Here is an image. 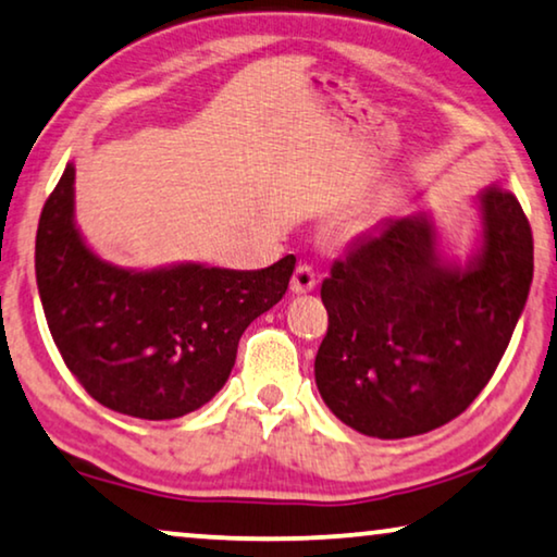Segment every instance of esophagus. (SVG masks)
Segmentation results:
<instances>
[{
  "instance_id": "esophagus-1",
  "label": "esophagus",
  "mask_w": 557,
  "mask_h": 557,
  "mask_svg": "<svg viewBox=\"0 0 557 557\" xmlns=\"http://www.w3.org/2000/svg\"><path fill=\"white\" fill-rule=\"evenodd\" d=\"M315 285H318L315 270H312L310 264H297L293 272V280H289V289H293L295 295H305L310 293V289H315Z\"/></svg>"
}]
</instances>
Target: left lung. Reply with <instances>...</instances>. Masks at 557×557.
Instances as JSON below:
<instances>
[{"label":"left lung","instance_id":"8db88e82","mask_svg":"<svg viewBox=\"0 0 557 557\" xmlns=\"http://www.w3.org/2000/svg\"><path fill=\"white\" fill-rule=\"evenodd\" d=\"M467 255L432 211L386 219L333 264L315 383L343 424L375 438L426 434L480 396L532 285V232L510 191L484 189Z\"/></svg>","mask_w":557,"mask_h":557}]
</instances>
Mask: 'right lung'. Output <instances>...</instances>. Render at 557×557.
<instances>
[{"label": "right lung", "mask_w": 557, "mask_h": 557, "mask_svg": "<svg viewBox=\"0 0 557 557\" xmlns=\"http://www.w3.org/2000/svg\"><path fill=\"white\" fill-rule=\"evenodd\" d=\"M295 255L264 270L171 262L121 268L75 222V163L45 201L37 289L65 366L108 409L163 421L201 409L230 379L242 333L285 295Z\"/></svg>", "instance_id": "add662e5"}]
</instances>
